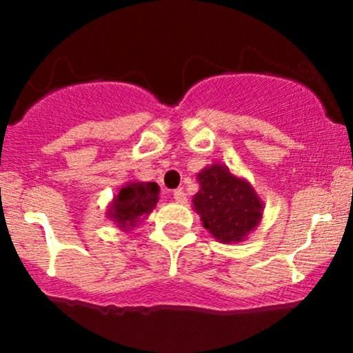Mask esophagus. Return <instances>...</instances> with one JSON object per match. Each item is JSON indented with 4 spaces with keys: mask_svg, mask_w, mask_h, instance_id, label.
<instances>
[{
    "mask_svg": "<svg viewBox=\"0 0 353 353\" xmlns=\"http://www.w3.org/2000/svg\"><path fill=\"white\" fill-rule=\"evenodd\" d=\"M172 197H174V201L179 202V204H184V202H185V194H184V190H182V189L174 190Z\"/></svg>",
    "mask_w": 353,
    "mask_h": 353,
    "instance_id": "34e87169",
    "label": "esophagus"
}]
</instances>
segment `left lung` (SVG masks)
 <instances>
[{
    "instance_id": "1",
    "label": "left lung",
    "mask_w": 353,
    "mask_h": 353,
    "mask_svg": "<svg viewBox=\"0 0 353 353\" xmlns=\"http://www.w3.org/2000/svg\"><path fill=\"white\" fill-rule=\"evenodd\" d=\"M196 179L199 190L192 197V209L204 229L222 244L244 242L264 216V201L254 185L219 163L197 172Z\"/></svg>"
}]
</instances>
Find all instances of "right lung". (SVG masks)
<instances>
[{
  "label": "right lung",
  "mask_w": 353,
  "mask_h": 353,
  "mask_svg": "<svg viewBox=\"0 0 353 353\" xmlns=\"http://www.w3.org/2000/svg\"><path fill=\"white\" fill-rule=\"evenodd\" d=\"M159 185L156 182L129 181L108 204L106 217L121 230L131 232L156 209Z\"/></svg>",
  "instance_id": "obj_1"
}]
</instances>
